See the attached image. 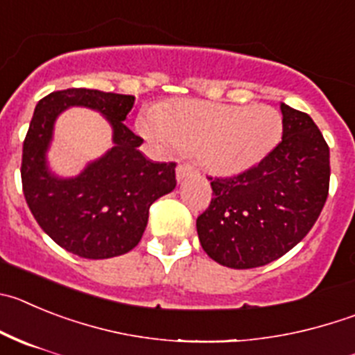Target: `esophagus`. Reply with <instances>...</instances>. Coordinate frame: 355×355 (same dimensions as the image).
Wrapping results in <instances>:
<instances>
[{
	"label": "esophagus",
	"instance_id": "obj_1",
	"mask_svg": "<svg viewBox=\"0 0 355 355\" xmlns=\"http://www.w3.org/2000/svg\"><path fill=\"white\" fill-rule=\"evenodd\" d=\"M191 172H193V167H191V165H187V164H183V165H178V168H175V175H178V180H183V178H187L188 174H191Z\"/></svg>",
	"mask_w": 355,
	"mask_h": 355
}]
</instances>
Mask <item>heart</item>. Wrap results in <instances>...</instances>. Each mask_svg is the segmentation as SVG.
Returning <instances> with one entry per match:
<instances>
[{
	"instance_id": "b5f03b06",
	"label": "heart",
	"mask_w": 355,
	"mask_h": 355,
	"mask_svg": "<svg viewBox=\"0 0 355 355\" xmlns=\"http://www.w3.org/2000/svg\"><path fill=\"white\" fill-rule=\"evenodd\" d=\"M137 128L162 151H197L200 164L214 175H237L271 153L284 121L269 105L181 100L165 110L146 109Z\"/></svg>"
}]
</instances>
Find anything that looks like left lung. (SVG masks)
Wrapping results in <instances>:
<instances>
[{
  "label": "left lung",
  "instance_id": "8db88e82",
  "mask_svg": "<svg viewBox=\"0 0 355 355\" xmlns=\"http://www.w3.org/2000/svg\"><path fill=\"white\" fill-rule=\"evenodd\" d=\"M282 142L250 171L209 178L213 199L197 218L204 252L232 269L266 266L294 248L329 193V146L308 114L282 103Z\"/></svg>",
  "mask_w": 355,
  "mask_h": 355
}]
</instances>
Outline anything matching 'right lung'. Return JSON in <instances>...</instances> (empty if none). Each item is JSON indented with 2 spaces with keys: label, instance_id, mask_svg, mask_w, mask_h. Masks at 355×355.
I'll return each mask as SVG.
<instances>
[{
  "label": "right lung",
  "instance_id": "right-lung-1",
  "mask_svg": "<svg viewBox=\"0 0 355 355\" xmlns=\"http://www.w3.org/2000/svg\"><path fill=\"white\" fill-rule=\"evenodd\" d=\"M135 96L71 87L54 91L35 107L22 146V191L38 225L67 252L110 259L141 241L149 207L175 188V164L148 160L142 139L125 125ZM68 106L98 110L113 126L114 146L76 178H60L46 165L57 116Z\"/></svg>",
  "mask_w": 355,
  "mask_h": 355
}]
</instances>
